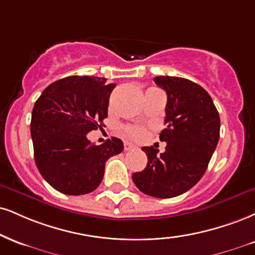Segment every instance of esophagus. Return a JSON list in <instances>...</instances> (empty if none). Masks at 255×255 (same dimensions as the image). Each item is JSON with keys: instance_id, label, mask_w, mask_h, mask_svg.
Wrapping results in <instances>:
<instances>
[{"instance_id": "obj_1", "label": "esophagus", "mask_w": 255, "mask_h": 255, "mask_svg": "<svg viewBox=\"0 0 255 255\" xmlns=\"http://www.w3.org/2000/svg\"><path fill=\"white\" fill-rule=\"evenodd\" d=\"M124 146H125V151H131V149L135 148V146L130 142H125Z\"/></svg>"}]
</instances>
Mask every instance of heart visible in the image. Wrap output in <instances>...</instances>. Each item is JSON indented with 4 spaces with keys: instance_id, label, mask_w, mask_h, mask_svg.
<instances>
[{
    "instance_id": "b5f03b06",
    "label": "heart",
    "mask_w": 255,
    "mask_h": 255,
    "mask_svg": "<svg viewBox=\"0 0 255 255\" xmlns=\"http://www.w3.org/2000/svg\"><path fill=\"white\" fill-rule=\"evenodd\" d=\"M124 130L126 135L134 140H141L142 137H145L146 134L145 129L140 127V126H126Z\"/></svg>"
}]
</instances>
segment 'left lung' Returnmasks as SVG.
I'll return each instance as SVG.
<instances>
[{"instance_id":"1","label":"left lung","mask_w":255,"mask_h":255,"mask_svg":"<svg viewBox=\"0 0 255 255\" xmlns=\"http://www.w3.org/2000/svg\"><path fill=\"white\" fill-rule=\"evenodd\" d=\"M154 82L167 95L166 128L159 136L166 147L160 154L152 146L142 147L147 166L131 178L143 194L171 198L186 192L203 177L220 139V115L201 85L171 76H159Z\"/></svg>"}]
</instances>
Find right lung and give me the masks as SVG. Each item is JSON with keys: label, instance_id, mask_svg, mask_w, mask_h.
Returning a JSON list of instances; mask_svg holds the SVG:
<instances>
[{"label": "right lung", "instance_id": "right-lung-1", "mask_svg": "<svg viewBox=\"0 0 255 255\" xmlns=\"http://www.w3.org/2000/svg\"><path fill=\"white\" fill-rule=\"evenodd\" d=\"M116 84L94 76H70L48 85L34 104L30 135L39 172L65 195H85L103 179L106 161L124 149L118 137L95 145L87 134L108 116Z\"/></svg>", "mask_w": 255, "mask_h": 255}]
</instances>
